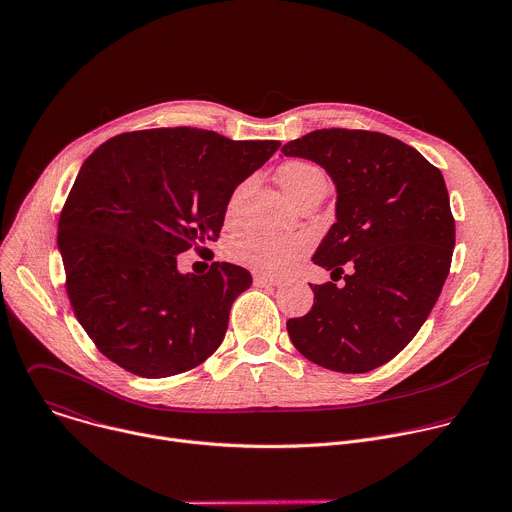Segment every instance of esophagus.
<instances>
[{"label":"esophagus","mask_w":512,"mask_h":512,"mask_svg":"<svg viewBox=\"0 0 512 512\" xmlns=\"http://www.w3.org/2000/svg\"><path fill=\"white\" fill-rule=\"evenodd\" d=\"M253 281H255V285H259V287L279 285V279H277V277H269V275H261V273H257V275L253 277Z\"/></svg>","instance_id":"obj_1"}]
</instances>
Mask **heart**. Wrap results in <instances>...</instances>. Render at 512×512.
Returning a JSON list of instances; mask_svg holds the SVG:
<instances>
[{
	"label": "heart",
	"mask_w": 512,
	"mask_h": 512,
	"mask_svg": "<svg viewBox=\"0 0 512 512\" xmlns=\"http://www.w3.org/2000/svg\"><path fill=\"white\" fill-rule=\"evenodd\" d=\"M279 184L287 192L291 200H296L304 192L326 186L324 172L304 160H291L279 168ZM243 186H239L227 204V218L235 221L237 206L243 194ZM310 249V239L306 235H285V237H271V235H247L231 243L229 259L237 265H243L261 275H281L300 257H304Z\"/></svg>",
	"instance_id": "heart-1"
}]
</instances>
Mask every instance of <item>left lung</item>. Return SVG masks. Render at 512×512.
Listing matches in <instances>:
<instances>
[{
  "instance_id": "1",
  "label": "left lung",
  "mask_w": 512,
  "mask_h": 512,
  "mask_svg": "<svg viewBox=\"0 0 512 512\" xmlns=\"http://www.w3.org/2000/svg\"><path fill=\"white\" fill-rule=\"evenodd\" d=\"M281 152L320 164L338 194L336 223L312 257L332 281L310 283L314 306L287 320L289 338L324 369L369 373L411 342L450 273L456 225L444 176L377 131L316 129Z\"/></svg>"
}]
</instances>
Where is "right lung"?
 Instances as JSON below:
<instances>
[{
    "label": "right lung",
    "mask_w": 512,
    "mask_h": 512,
    "mask_svg": "<svg viewBox=\"0 0 512 512\" xmlns=\"http://www.w3.org/2000/svg\"><path fill=\"white\" fill-rule=\"evenodd\" d=\"M196 127L121 133L85 160L58 221L66 294L95 346L121 369L164 379L221 346L251 273L178 255L218 239L235 188L279 148Z\"/></svg>",
    "instance_id": "obj_1"
}]
</instances>
